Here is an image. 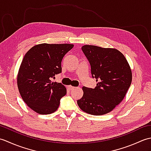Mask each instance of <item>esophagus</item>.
<instances>
[{"label": "esophagus", "mask_w": 151, "mask_h": 151, "mask_svg": "<svg viewBox=\"0 0 151 151\" xmlns=\"http://www.w3.org/2000/svg\"><path fill=\"white\" fill-rule=\"evenodd\" d=\"M68 88H69V90H73V89H75V87H74V86H69Z\"/></svg>", "instance_id": "obj_1"}]
</instances>
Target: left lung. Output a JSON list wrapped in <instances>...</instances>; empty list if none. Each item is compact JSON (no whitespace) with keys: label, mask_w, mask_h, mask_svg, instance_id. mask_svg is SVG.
<instances>
[{"label":"left lung","mask_w":151,"mask_h":151,"mask_svg":"<svg viewBox=\"0 0 151 151\" xmlns=\"http://www.w3.org/2000/svg\"><path fill=\"white\" fill-rule=\"evenodd\" d=\"M82 50L91 65L94 88L83 87L84 95L77 101L86 113L101 115L112 111L123 100L132 82L130 67L119 50L95 45L82 46Z\"/></svg>","instance_id":"obj_1"}]
</instances>
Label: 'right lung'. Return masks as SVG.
Masks as SVG:
<instances>
[{"instance_id": "1", "label": "right lung", "mask_w": 151, "mask_h": 151, "mask_svg": "<svg viewBox=\"0 0 151 151\" xmlns=\"http://www.w3.org/2000/svg\"><path fill=\"white\" fill-rule=\"evenodd\" d=\"M73 47V44L41 43L24 55L19 69L17 86L22 100L36 113L56 111L61 98L66 95L65 86L51 78L62 72L63 58Z\"/></svg>"}]
</instances>
